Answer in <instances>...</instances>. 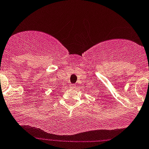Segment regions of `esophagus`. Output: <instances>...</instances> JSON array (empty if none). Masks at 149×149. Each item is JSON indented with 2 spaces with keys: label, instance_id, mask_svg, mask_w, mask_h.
I'll return each instance as SVG.
<instances>
[{
  "label": "esophagus",
  "instance_id": "1",
  "mask_svg": "<svg viewBox=\"0 0 149 149\" xmlns=\"http://www.w3.org/2000/svg\"><path fill=\"white\" fill-rule=\"evenodd\" d=\"M70 86L71 88H76V85H74V84H71Z\"/></svg>",
  "mask_w": 149,
  "mask_h": 149
}]
</instances>
